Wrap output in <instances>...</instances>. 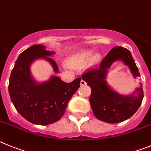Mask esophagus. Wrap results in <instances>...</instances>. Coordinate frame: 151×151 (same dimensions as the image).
<instances>
[{
    "label": "esophagus",
    "mask_w": 151,
    "mask_h": 151,
    "mask_svg": "<svg viewBox=\"0 0 151 151\" xmlns=\"http://www.w3.org/2000/svg\"><path fill=\"white\" fill-rule=\"evenodd\" d=\"M80 84H81V86H84V85H86V82H85V81H84V80H82V79H81V83H80Z\"/></svg>",
    "instance_id": "34e87169"
}]
</instances>
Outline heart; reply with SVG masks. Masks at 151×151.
I'll use <instances>...</instances> for the list:
<instances>
[{"label":"heart","instance_id":"obj_1","mask_svg":"<svg viewBox=\"0 0 151 151\" xmlns=\"http://www.w3.org/2000/svg\"><path fill=\"white\" fill-rule=\"evenodd\" d=\"M93 54V51L91 50H82L78 53L72 55L69 59V63L72 66H81L85 64L89 60L90 66H96L100 62L101 55L99 53H96L91 57Z\"/></svg>","mask_w":151,"mask_h":151}]
</instances>
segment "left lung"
Returning a JSON list of instances; mask_svg holds the SVG:
<instances>
[{
	"instance_id": "1",
	"label": "left lung",
	"mask_w": 151,
	"mask_h": 151,
	"mask_svg": "<svg viewBox=\"0 0 151 151\" xmlns=\"http://www.w3.org/2000/svg\"><path fill=\"white\" fill-rule=\"evenodd\" d=\"M118 60H123L129 66L135 78L140 76L130 52L121 46L113 48L98 67L88 69L81 76V78L91 88L90 103L95 117L109 124L122 122L132 117L140 107L144 97L142 84L129 96H122L108 86L106 81L108 69Z\"/></svg>"
}]
</instances>
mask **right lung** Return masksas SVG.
I'll use <instances>...</instances> for the list:
<instances>
[{
	"label": "right lung",
	"instance_id": "obj_1",
	"mask_svg": "<svg viewBox=\"0 0 151 151\" xmlns=\"http://www.w3.org/2000/svg\"><path fill=\"white\" fill-rule=\"evenodd\" d=\"M53 52L46 51L42 45H34L22 52L16 61L9 81V93L18 112L29 122L48 125L59 121L64 114L69 101L80 87L81 78L66 83L58 76H52L41 84L31 77L30 66L36 59L50 62L54 71L58 67L49 56Z\"/></svg>",
	"mask_w": 151,
	"mask_h": 151
}]
</instances>
